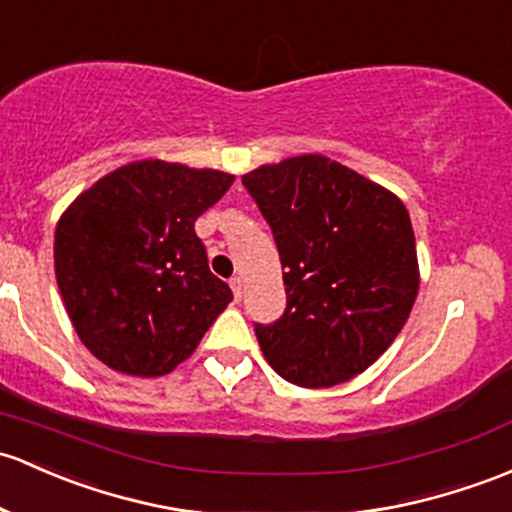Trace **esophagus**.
<instances>
[{"instance_id":"34e87169","label":"esophagus","mask_w":512,"mask_h":512,"mask_svg":"<svg viewBox=\"0 0 512 512\" xmlns=\"http://www.w3.org/2000/svg\"><path fill=\"white\" fill-rule=\"evenodd\" d=\"M229 285H232L234 298H236V300L244 298V278H241V276H234L232 280H229Z\"/></svg>"}]
</instances>
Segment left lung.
Here are the masks:
<instances>
[{"label": "left lung", "instance_id": "left-lung-1", "mask_svg": "<svg viewBox=\"0 0 512 512\" xmlns=\"http://www.w3.org/2000/svg\"><path fill=\"white\" fill-rule=\"evenodd\" d=\"M241 183L285 268V315L256 324L263 356L300 388L351 381L393 344L420 290L403 200L320 153L258 166Z\"/></svg>", "mask_w": 512, "mask_h": 512}]
</instances>
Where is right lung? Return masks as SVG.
I'll return each instance as SVG.
<instances>
[{
    "label": "right lung",
    "mask_w": 512,
    "mask_h": 512,
    "mask_svg": "<svg viewBox=\"0 0 512 512\" xmlns=\"http://www.w3.org/2000/svg\"><path fill=\"white\" fill-rule=\"evenodd\" d=\"M232 183L224 170L148 158L107 173L60 214V298L80 342L104 366L166 376L232 302L195 234V219Z\"/></svg>",
    "instance_id": "obj_1"
}]
</instances>
